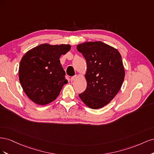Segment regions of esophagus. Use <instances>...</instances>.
<instances>
[{
	"instance_id": "1",
	"label": "esophagus",
	"mask_w": 154,
	"mask_h": 154,
	"mask_svg": "<svg viewBox=\"0 0 154 154\" xmlns=\"http://www.w3.org/2000/svg\"><path fill=\"white\" fill-rule=\"evenodd\" d=\"M76 75H75V76H72L71 78V82H72V81H74V80H75V79L76 78Z\"/></svg>"
}]
</instances>
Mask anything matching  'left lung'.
<instances>
[{"label":"left lung","mask_w":154,"mask_h":154,"mask_svg":"<svg viewBox=\"0 0 154 154\" xmlns=\"http://www.w3.org/2000/svg\"><path fill=\"white\" fill-rule=\"evenodd\" d=\"M77 49L87 66V88L79 97L91 109L102 108L118 94L124 81L122 56L117 49L100 41L80 44Z\"/></svg>","instance_id":"8db88e82"}]
</instances>
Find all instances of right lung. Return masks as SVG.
I'll use <instances>...</instances> for the list:
<instances>
[{
  "instance_id": "add662e5",
  "label": "right lung",
  "mask_w": 154,
  "mask_h": 154,
  "mask_svg": "<svg viewBox=\"0 0 154 154\" xmlns=\"http://www.w3.org/2000/svg\"><path fill=\"white\" fill-rule=\"evenodd\" d=\"M71 49L69 44H44L27 51L19 66V80L27 97L44 105L58 96L67 83L60 57Z\"/></svg>"
}]
</instances>
